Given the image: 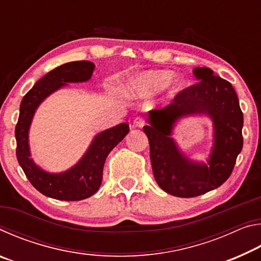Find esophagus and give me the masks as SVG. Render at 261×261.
I'll return each instance as SVG.
<instances>
[{
    "label": "esophagus",
    "instance_id": "obj_1",
    "mask_svg": "<svg viewBox=\"0 0 261 261\" xmlns=\"http://www.w3.org/2000/svg\"><path fill=\"white\" fill-rule=\"evenodd\" d=\"M145 123H146V121H145L144 117H136L135 121H134V126L135 127H143L145 125Z\"/></svg>",
    "mask_w": 261,
    "mask_h": 261
}]
</instances>
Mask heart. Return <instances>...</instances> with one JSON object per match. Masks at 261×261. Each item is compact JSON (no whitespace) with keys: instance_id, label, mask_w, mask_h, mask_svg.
Here are the masks:
<instances>
[{"instance_id":"b5f03b06","label":"heart","mask_w":261,"mask_h":261,"mask_svg":"<svg viewBox=\"0 0 261 261\" xmlns=\"http://www.w3.org/2000/svg\"><path fill=\"white\" fill-rule=\"evenodd\" d=\"M168 71H149L135 77L127 84V91L135 95H151L162 90L170 79Z\"/></svg>"}]
</instances>
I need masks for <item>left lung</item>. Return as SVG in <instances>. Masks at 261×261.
I'll use <instances>...</instances> for the list:
<instances>
[{"instance_id": "1", "label": "left lung", "mask_w": 261, "mask_h": 261, "mask_svg": "<svg viewBox=\"0 0 261 261\" xmlns=\"http://www.w3.org/2000/svg\"><path fill=\"white\" fill-rule=\"evenodd\" d=\"M193 73L199 82L178 92L166 107L151 110L143 127L156 183L180 198L200 196L222 185L243 147V113L231 84L208 68H196ZM193 113H206L214 120L215 146L208 166L190 162L170 137L175 121Z\"/></svg>"}]
</instances>
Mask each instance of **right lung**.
<instances>
[{"mask_svg": "<svg viewBox=\"0 0 261 261\" xmlns=\"http://www.w3.org/2000/svg\"><path fill=\"white\" fill-rule=\"evenodd\" d=\"M93 70L94 64L90 61L69 62L60 65L39 79L20 102L19 117L15 129L17 160L31 184L39 192L54 199L77 201L93 196L102 182L103 165L108 154L129 132L126 123L100 132L82 160L71 169L61 174L47 173L30 158L29 129L38 106L67 83L88 81Z\"/></svg>", "mask_w": 261, "mask_h": 261, "instance_id": "add662e5", "label": "right lung"}]
</instances>
